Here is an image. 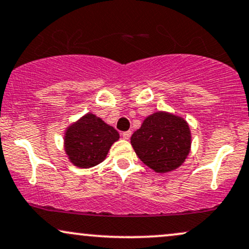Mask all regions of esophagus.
Returning <instances> with one entry per match:
<instances>
[{
    "label": "esophagus",
    "instance_id": "esophagus-1",
    "mask_svg": "<svg viewBox=\"0 0 249 249\" xmlns=\"http://www.w3.org/2000/svg\"><path fill=\"white\" fill-rule=\"evenodd\" d=\"M131 134H132V132H131V131H126V132H123L122 136H123V138H124L125 140H128V139H130Z\"/></svg>",
    "mask_w": 249,
    "mask_h": 249
}]
</instances>
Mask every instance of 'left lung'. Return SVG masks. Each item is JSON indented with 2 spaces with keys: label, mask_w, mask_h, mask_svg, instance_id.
Returning <instances> with one entry per match:
<instances>
[{
  "label": "left lung",
  "mask_w": 249,
  "mask_h": 249,
  "mask_svg": "<svg viewBox=\"0 0 249 249\" xmlns=\"http://www.w3.org/2000/svg\"><path fill=\"white\" fill-rule=\"evenodd\" d=\"M131 145L146 166L164 174L184 163L191 149V131L181 116L157 111L143 119L131 137Z\"/></svg>",
  "instance_id": "8db88e82"
}]
</instances>
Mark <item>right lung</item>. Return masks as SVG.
<instances>
[{
	"label": "right lung",
	"mask_w": 249,
	"mask_h": 249,
	"mask_svg": "<svg viewBox=\"0 0 249 249\" xmlns=\"http://www.w3.org/2000/svg\"><path fill=\"white\" fill-rule=\"evenodd\" d=\"M119 133L100 117L88 112L66 128L64 148L68 160L79 168L97 166L107 158Z\"/></svg>",
	"instance_id": "add662e5"
}]
</instances>
